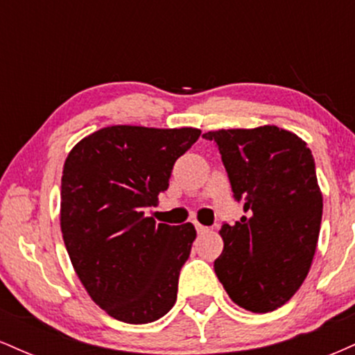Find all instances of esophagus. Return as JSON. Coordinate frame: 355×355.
Segmentation results:
<instances>
[{"mask_svg":"<svg viewBox=\"0 0 355 355\" xmlns=\"http://www.w3.org/2000/svg\"><path fill=\"white\" fill-rule=\"evenodd\" d=\"M195 229H197L198 234H205V232H209V229H207L205 225H200L198 222H195Z\"/></svg>","mask_w":355,"mask_h":355,"instance_id":"34e87169","label":"esophagus"}]
</instances>
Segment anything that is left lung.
<instances>
[{
  "instance_id": "obj_1",
  "label": "left lung",
  "mask_w": 355,
  "mask_h": 355,
  "mask_svg": "<svg viewBox=\"0 0 355 355\" xmlns=\"http://www.w3.org/2000/svg\"><path fill=\"white\" fill-rule=\"evenodd\" d=\"M218 146L243 215L223 223L222 255L214 268L235 304L272 312L300 288L319 240L322 191L307 144L275 125L217 130Z\"/></svg>"
}]
</instances>
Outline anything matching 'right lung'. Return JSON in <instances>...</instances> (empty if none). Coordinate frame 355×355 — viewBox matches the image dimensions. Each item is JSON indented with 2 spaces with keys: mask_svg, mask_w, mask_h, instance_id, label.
<instances>
[{
  "mask_svg": "<svg viewBox=\"0 0 355 355\" xmlns=\"http://www.w3.org/2000/svg\"><path fill=\"white\" fill-rule=\"evenodd\" d=\"M198 128L115 125L78 141L63 166L60 225L76 275L113 319L148 324L177 300L197 232L145 217Z\"/></svg>",
  "mask_w": 355,
  "mask_h": 355,
  "instance_id": "1",
  "label": "right lung"
}]
</instances>
